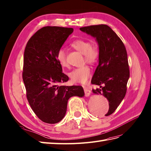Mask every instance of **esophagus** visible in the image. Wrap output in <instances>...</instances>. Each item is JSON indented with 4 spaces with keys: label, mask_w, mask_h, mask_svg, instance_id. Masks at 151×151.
Masks as SVG:
<instances>
[{
    "label": "esophagus",
    "mask_w": 151,
    "mask_h": 151,
    "mask_svg": "<svg viewBox=\"0 0 151 151\" xmlns=\"http://www.w3.org/2000/svg\"><path fill=\"white\" fill-rule=\"evenodd\" d=\"M83 89H84V92H85V95H86V96H87V97H88V96H89V95L91 94V90L88 88V87H85V86H83Z\"/></svg>",
    "instance_id": "obj_1"
}]
</instances>
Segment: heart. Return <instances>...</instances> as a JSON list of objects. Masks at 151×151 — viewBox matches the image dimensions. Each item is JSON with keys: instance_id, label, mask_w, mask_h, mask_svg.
I'll return each instance as SVG.
<instances>
[{"instance_id": "obj_1", "label": "heart", "mask_w": 151, "mask_h": 151, "mask_svg": "<svg viewBox=\"0 0 151 151\" xmlns=\"http://www.w3.org/2000/svg\"><path fill=\"white\" fill-rule=\"evenodd\" d=\"M71 46L75 50L83 55L84 61L90 64H94L99 60L100 57V49L95 42L91 43L87 40L78 39L73 42ZM57 60L59 65L63 68L69 67L66 58V53L63 49H60L57 54ZM71 80L74 83H86L91 75V70L87 65L75 69L69 73Z\"/></svg>"}]
</instances>
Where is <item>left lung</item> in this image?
Instances as JSON below:
<instances>
[{"mask_svg":"<svg viewBox=\"0 0 151 151\" xmlns=\"http://www.w3.org/2000/svg\"><path fill=\"white\" fill-rule=\"evenodd\" d=\"M80 31L96 38L100 49L99 65L91 83L100 86L93 89L94 94H101L109 101V109L105 116L116 109L127 91L129 78L127 53L125 45L111 28L105 24L80 28Z\"/></svg>","mask_w":151,"mask_h":151,"instance_id":"8db88e82","label":"left lung"}]
</instances>
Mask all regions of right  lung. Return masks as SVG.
Returning a JSON list of instances; mask_svg holds the SVG:
<instances>
[{"label": "right lung", "instance_id": "right-lung-1", "mask_svg": "<svg viewBox=\"0 0 151 151\" xmlns=\"http://www.w3.org/2000/svg\"><path fill=\"white\" fill-rule=\"evenodd\" d=\"M73 28L46 26L37 31L24 51L22 78L30 106L38 118L47 124H57L65 116L72 96L83 97L80 86H58L68 81L57 60L58 51Z\"/></svg>", "mask_w": 151, "mask_h": 151}]
</instances>
